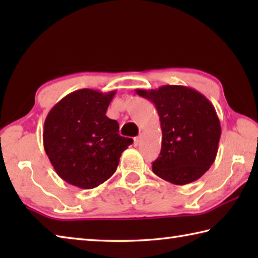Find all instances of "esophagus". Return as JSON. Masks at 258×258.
<instances>
[{
    "instance_id": "esophagus-1",
    "label": "esophagus",
    "mask_w": 258,
    "mask_h": 258,
    "mask_svg": "<svg viewBox=\"0 0 258 258\" xmlns=\"http://www.w3.org/2000/svg\"><path fill=\"white\" fill-rule=\"evenodd\" d=\"M140 141H141V135H138L137 138H134V146H135V147H138V146H139V143H140Z\"/></svg>"
}]
</instances>
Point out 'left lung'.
Instances as JSON below:
<instances>
[{
	"label": "left lung",
	"mask_w": 258,
	"mask_h": 258,
	"mask_svg": "<svg viewBox=\"0 0 258 258\" xmlns=\"http://www.w3.org/2000/svg\"><path fill=\"white\" fill-rule=\"evenodd\" d=\"M137 93L155 104L163 133L152 172L176 185L197 181L215 161L221 138L220 119L212 102L182 85L139 89Z\"/></svg>",
	"instance_id": "left-lung-1"
}]
</instances>
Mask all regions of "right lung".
Segmentation results:
<instances>
[{"label":"right lung","instance_id":"1","mask_svg":"<svg viewBox=\"0 0 258 258\" xmlns=\"http://www.w3.org/2000/svg\"><path fill=\"white\" fill-rule=\"evenodd\" d=\"M116 91L82 89L62 98L47 113L43 145L56 174L81 189H93L116 172L133 140L119 135L106 116Z\"/></svg>","mask_w":258,"mask_h":258}]
</instances>
